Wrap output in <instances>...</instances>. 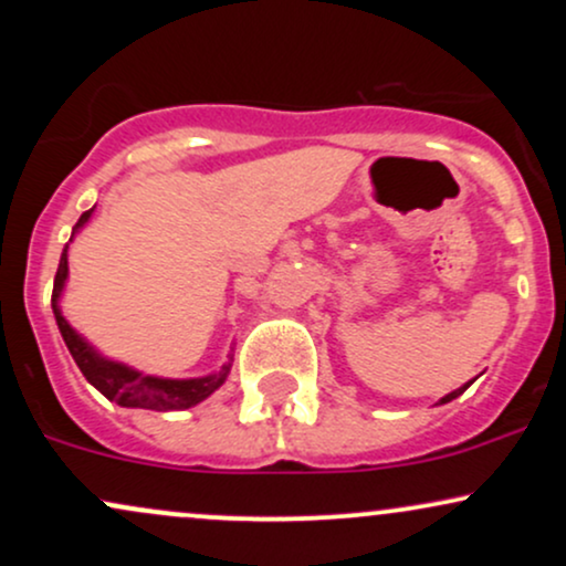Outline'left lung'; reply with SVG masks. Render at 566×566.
<instances>
[{
  "label": "left lung",
  "mask_w": 566,
  "mask_h": 566,
  "mask_svg": "<svg viewBox=\"0 0 566 566\" xmlns=\"http://www.w3.org/2000/svg\"><path fill=\"white\" fill-rule=\"evenodd\" d=\"M471 382H473V380H471ZM471 382H465V386H463V388H458V391H452V394H447V396H444V399H441V401H439V405H447V401H452V399H458V396H460V394H463V391H465V388H469V386H471Z\"/></svg>",
  "instance_id": "8db88e82"
}]
</instances>
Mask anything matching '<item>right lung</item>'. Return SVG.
Here are the masks:
<instances>
[{
  "instance_id": "add662e5",
  "label": "right lung",
  "mask_w": 566,
  "mask_h": 566,
  "mask_svg": "<svg viewBox=\"0 0 566 566\" xmlns=\"http://www.w3.org/2000/svg\"><path fill=\"white\" fill-rule=\"evenodd\" d=\"M93 210L82 212V218L76 220L74 233L87 223ZM71 233V239H74ZM69 239V242H71ZM69 276V244L63 247L61 263H57V274H55V284H53V314L57 322V329H61L63 340L74 356L76 367L82 369V375L87 378V382L106 396L108 401H116L119 407H138V409H157V412H167V409H188L199 401H205L212 391H218L223 386L226 378L231 373V356L218 373L207 375V378H188V380H170V378H154V375H143L138 369L122 365V361H112L106 356H101L97 350L90 346L84 337L76 333L71 324L63 319L61 314V292L63 284H66Z\"/></svg>"
}]
</instances>
